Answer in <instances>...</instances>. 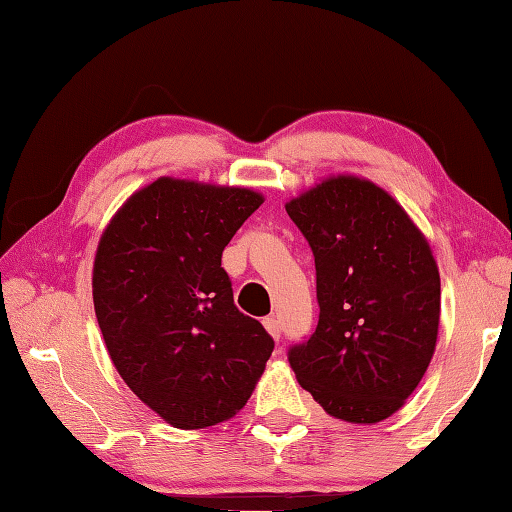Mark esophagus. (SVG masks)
<instances>
[{"label": "esophagus", "instance_id": "obj_1", "mask_svg": "<svg viewBox=\"0 0 512 512\" xmlns=\"http://www.w3.org/2000/svg\"><path fill=\"white\" fill-rule=\"evenodd\" d=\"M264 325H266V330L270 332V336H273V339L279 341V336H281V321H279L277 317H266V319H264Z\"/></svg>", "mask_w": 512, "mask_h": 512}]
</instances>
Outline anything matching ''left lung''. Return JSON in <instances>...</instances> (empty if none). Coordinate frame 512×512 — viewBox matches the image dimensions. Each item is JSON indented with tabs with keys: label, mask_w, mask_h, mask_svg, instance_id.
Listing matches in <instances>:
<instances>
[{
	"label": "left lung",
	"mask_w": 512,
	"mask_h": 512,
	"mask_svg": "<svg viewBox=\"0 0 512 512\" xmlns=\"http://www.w3.org/2000/svg\"><path fill=\"white\" fill-rule=\"evenodd\" d=\"M317 268L319 323L288 350L299 385L345 422H380L436 350L440 275L427 239L374 182L325 180L286 204Z\"/></svg>",
	"instance_id": "obj_1"
}]
</instances>
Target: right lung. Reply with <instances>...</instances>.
Returning <instances> with one entry per match:
<instances>
[{
	"label": "right lung",
	"mask_w": 512,
	"mask_h": 512,
	"mask_svg": "<svg viewBox=\"0 0 512 512\" xmlns=\"http://www.w3.org/2000/svg\"><path fill=\"white\" fill-rule=\"evenodd\" d=\"M264 198L250 189L160 178L105 228L92 295L127 387L178 429L233 418L275 341L239 312L222 250Z\"/></svg>",
	"instance_id": "1"
}]
</instances>
